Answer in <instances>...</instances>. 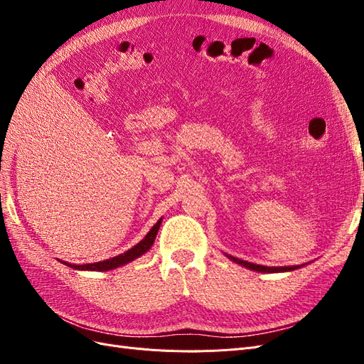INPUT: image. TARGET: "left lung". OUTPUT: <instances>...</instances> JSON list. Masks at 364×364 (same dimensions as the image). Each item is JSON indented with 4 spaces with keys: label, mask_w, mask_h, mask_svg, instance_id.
<instances>
[{
    "label": "left lung",
    "mask_w": 364,
    "mask_h": 364,
    "mask_svg": "<svg viewBox=\"0 0 364 364\" xmlns=\"http://www.w3.org/2000/svg\"><path fill=\"white\" fill-rule=\"evenodd\" d=\"M230 261H234L237 264H240V266H243L246 269H250V270H255V272H262V273H278V272H291V270H296L299 267H304L305 264H301V266H284V267H267V266H261V264H253V262H249V261H243L240 258H235V257H230V255H226Z\"/></svg>",
    "instance_id": "1"
}]
</instances>
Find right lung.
I'll return each instance as SVG.
<instances>
[{
	"mask_svg": "<svg viewBox=\"0 0 364 364\" xmlns=\"http://www.w3.org/2000/svg\"><path fill=\"white\" fill-rule=\"evenodd\" d=\"M161 223H162V218L158 220L156 225L149 230V234L144 238H142L136 246H134L132 249L126 250L124 253H121V255H117L114 258H109V259H105V261H100V262H91V264H70V262H65V261H62V262L67 264V266H70L75 270H94V272L114 270L117 267L124 266V264H127L130 261L139 258L141 255H144L146 252H149L150 247L153 246V243H155V238H156V234H158Z\"/></svg>",
	"mask_w": 364,
	"mask_h": 364,
	"instance_id": "right-lung-1",
	"label": "right lung"
}]
</instances>
